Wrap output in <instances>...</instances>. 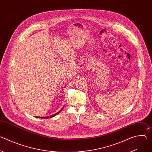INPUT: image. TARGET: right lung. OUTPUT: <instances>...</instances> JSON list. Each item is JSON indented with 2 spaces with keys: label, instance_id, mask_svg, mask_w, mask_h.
<instances>
[{
  "label": "right lung",
  "instance_id": "right-lung-1",
  "mask_svg": "<svg viewBox=\"0 0 152 152\" xmlns=\"http://www.w3.org/2000/svg\"><path fill=\"white\" fill-rule=\"evenodd\" d=\"M62 109H63V108H62ZM62 109H61L59 112H58V113H56L55 114H53V115H50L49 117H53L56 115L57 114H58L62 110ZM37 117V118H49V117Z\"/></svg>",
  "mask_w": 152,
  "mask_h": 152
}]
</instances>
